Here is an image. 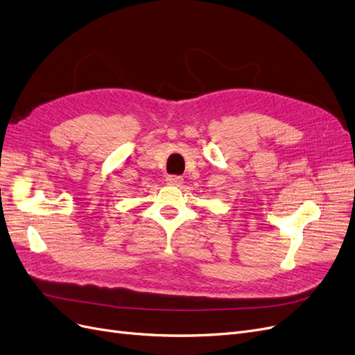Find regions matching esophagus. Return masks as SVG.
Instances as JSON below:
<instances>
[{"mask_svg":"<svg viewBox=\"0 0 355 355\" xmlns=\"http://www.w3.org/2000/svg\"><path fill=\"white\" fill-rule=\"evenodd\" d=\"M182 177H178V175H169L168 178H166V184H169V186H174V187H180L181 184H182Z\"/></svg>","mask_w":355,"mask_h":355,"instance_id":"obj_1","label":"esophagus"}]
</instances>
